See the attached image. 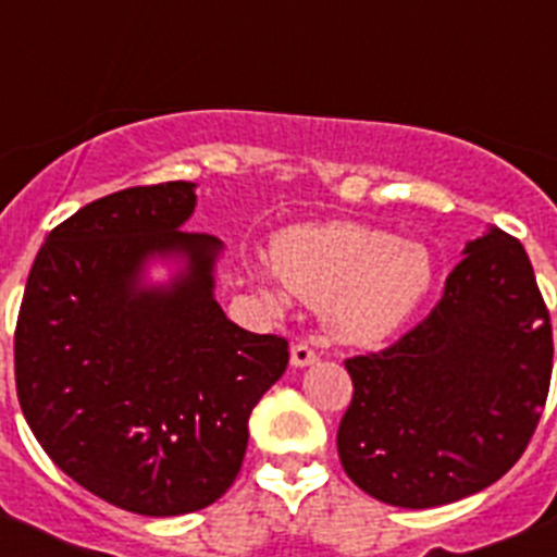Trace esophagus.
Wrapping results in <instances>:
<instances>
[{"instance_id":"1","label":"esophagus","mask_w":557,"mask_h":557,"mask_svg":"<svg viewBox=\"0 0 557 557\" xmlns=\"http://www.w3.org/2000/svg\"><path fill=\"white\" fill-rule=\"evenodd\" d=\"M314 362H318V354H314L309 346H304V343L293 346V351H289V366L293 368H307V366H314Z\"/></svg>"}]
</instances>
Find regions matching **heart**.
Here are the masks:
<instances>
[{
	"instance_id": "obj_1",
	"label": "heart",
	"mask_w": 557,
	"mask_h": 557,
	"mask_svg": "<svg viewBox=\"0 0 557 557\" xmlns=\"http://www.w3.org/2000/svg\"><path fill=\"white\" fill-rule=\"evenodd\" d=\"M250 273L270 301L287 284L323 309L334 337L368 346L418 312L435 282V262L416 239L359 223H314L275 236L273 262H253Z\"/></svg>"
}]
</instances>
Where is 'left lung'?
<instances>
[{"instance_id":"1","label":"left lung","mask_w":557,"mask_h":557,"mask_svg":"<svg viewBox=\"0 0 557 557\" xmlns=\"http://www.w3.org/2000/svg\"><path fill=\"white\" fill-rule=\"evenodd\" d=\"M346 371L337 451L366 494L421 510L488 488L528 449L553 373L528 250L491 225L466 243L430 318Z\"/></svg>"}]
</instances>
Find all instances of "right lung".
Wrapping results in <instances>:
<instances>
[{
	"label": "right lung",
	"mask_w": 557,
	"mask_h": 557,
	"mask_svg": "<svg viewBox=\"0 0 557 557\" xmlns=\"http://www.w3.org/2000/svg\"><path fill=\"white\" fill-rule=\"evenodd\" d=\"M198 184L113 191L49 231L16 323L29 430L77 485L141 516L218 502L239 474L248 418L287 371V339L228 321L223 243L189 234ZM171 275L152 283L149 268Z\"/></svg>",
	"instance_id": "obj_1"
}]
</instances>
